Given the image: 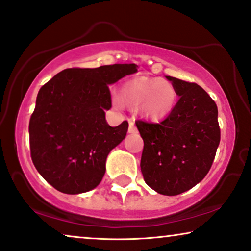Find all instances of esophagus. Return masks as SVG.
Here are the masks:
<instances>
[{
  "label": "esophagus",
  "instance_id": "1",
  "mask_svg": "<svg viewBox=\"0 0 251 251\" xmlns=\"http://www.w3.org/2000/svg\"><path fill=\"white\" fill-rule=\"evenodd\" d=\"M128 131L130 133H135L136 131H137V129H136V126H135V121H133L132 119H129V130Z\"/></svg>",
  "mask_w": 251,
  "mask_h": 251
}]
</instances>
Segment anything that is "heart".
I'll return each mask as SVG.
<instances>
[{"label": "heart", "mask_w": 251, "mask_h": 251, "mask_svg": "<svg viewBox=\"0 0 251 251\" xmlns=\"http://www.w3.org/2000/svg\"><path fill=\"white\" fill-rule=\"evenodd\" d=\"M123 101L128 105L139 106L144 118L159 121L173 112L176 103V91L171 83L159 78L137 77L128 80L121 89ZM114 105L122 106L118 97L113 99Z\"/></svg>", "instance_id": "heart-1"}]
</instances>
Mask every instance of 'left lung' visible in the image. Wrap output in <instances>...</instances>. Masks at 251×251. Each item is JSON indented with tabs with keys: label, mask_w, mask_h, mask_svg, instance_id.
Returning <instances> with one entry per match:
<instances>
[{
	"label": "left lung",
	"mask_w": 251,
	"mask_h": 251,
	"mask_svg": "<svg viewBox=\"0 0 251 251\" xmlns=\"http://www.w3.org/2000/svg\"><path fill=\"white\" fill-rule=\"evenodd\" d=\"M180 97L160 123L138 120L144 141L141 171L150 188L166 196L191 189L209 173L220 143L216 102L200 85L167 76Z\"/></svg>",
	"instance_id": "obj_1"
}]
</instances>
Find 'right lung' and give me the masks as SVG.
<instances>
[{
    "instance_id": "1",
    "label": "right lung",
    "mask_w": 251,
    "mask_h": 251,
    "mask_svg": "<svg viewBox=\"0 0 251 251\" xmlns=\"http://www.w3.org/2000/svg\"><path fill=\"white\" fill-rule=\"evenodd\" d=\"M137 66L70 68L39 90L28 125L32 161L55 189L76 195L94 189L106 172V159L125 139L128 122L110 126L109 85Z\"/></svg>"
}]
</instances>
